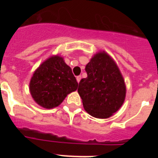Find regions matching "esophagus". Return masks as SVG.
I'll list each match as a JSON object with an SVG mask.
<instances>
[{
    "label": "esophagus",
    "instance_id": "1",
    "mask_svg": "<svg viewBox=\"0 0 158 158\" xmlns=\"http://www.w3.org/2000/svg\"><path fill=\"white\" fill-rule=\"evenodd\" d=\"M81 79V76H77V81L78 83L80 82Z\"/></svg>",
    "mask_w": 158,
    "mask_h": 158
}]
</instances>
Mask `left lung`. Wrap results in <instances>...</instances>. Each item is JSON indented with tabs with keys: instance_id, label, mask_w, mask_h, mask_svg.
Here are the masks:
<instances>
[{
	"instance_id": "1",
	"label": "left lung",
	"mask_w": 158,
	"mask_h": 158,
	"mask_svg": "<svg viewBox=\"0 0 158 158\" xmlns=\"http://www.w3.org/2000/svg\"><path fill=\"white\" fill-rule=\"evenodd\" d=\"M88 77L81 79L77 92L83 107L95 118L112 116L123 104L126 85L112 58L104 51H99L86 65Z\"/></svg>"
}]
</instances>
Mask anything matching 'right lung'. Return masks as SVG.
I'll use <instances>...</instances> for the list:
<instances>
[{
	"instance_id": "right-lung-1",
	"label": "right lung",
	"mask_w": 158,
	"mask_h": 158,
	"mask_svg": "<svg viewBox=\"0 0 158 158\" xmlns=\"http://www.w3.org/2000/svg\"><path fill=\"white\" fill-rule=\"evenodd\" d=\"M72 69L59 55L46 59L31 78L29 90L36 104L51 109L62 104L67 95L77 89Z\"/></svg>"
}]
</instances>
